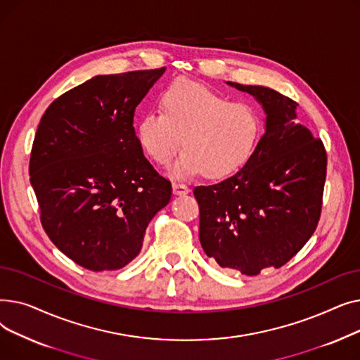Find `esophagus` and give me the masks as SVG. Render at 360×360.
<instances>
[{"label":"esophagus","instance_id":"esophagus-1","mask_svg":"<svg viewBox=\"0 0 360 360\" xmlns=\"http://www.w3.org/2000/svg\"><path fill=\"white\" fill-rule=\"evenodd\" d=\"M172 186H174V194H175V195H186L188 193L191 191L190 188H188L185 184H179V182H175Z\"/></svg>","mask_w":360,"mask_h":360}]
</instances>
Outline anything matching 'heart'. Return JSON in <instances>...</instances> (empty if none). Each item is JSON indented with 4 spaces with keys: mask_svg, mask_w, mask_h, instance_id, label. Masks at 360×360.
Listing matches in <instances>:
<instances>
[{
    "mask_svg": "<svg viewBox=\"0 0 360 360\" xmlns=\"http://www.w3.org/2000/svg\"><path fill=\"white\" fill-rule=\"evenodd\" d=\"M160 110H148L136 125L141 148L160 166L184 155L172 169L178 179L204 172L224 179L248 163L261 139L259 113L248 103L229 102L197 82L179 79L159 94ZM184 141H181V137Z\"/></svg>",
    "mask_w": 360,
    "mask_h": 360,
    "instance_id": "1",
    "label": "heart"
}]
</instances>
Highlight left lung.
Returning <instances> with one entry per match:
<instances>
[{
  "label": "left lung",
  "mask_w": 360,
  "mask_h": 360,
  "mask_svg": "<svg viewBox=\"0 0 360 360\" xmlns=\"http://www.w3.org/2000/svg\"><path fill=\"white\" fill-rule=\"evenodd\" d=\"M228 84L262 106L266 131L235 175L194 188L200 242L220 267L255 276L285 266L315 232L327 155L323 141L296 122L295 101L270 87Z\"/></svg>",
  "instance_id": "1"
}]
</instances>
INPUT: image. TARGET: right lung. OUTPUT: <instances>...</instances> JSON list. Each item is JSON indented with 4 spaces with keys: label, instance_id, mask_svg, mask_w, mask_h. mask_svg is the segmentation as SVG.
<instances>
[{
    "label": "right lung",
    "instance_id": "right-lung-1",
    "mask_svg": "<svg viewBox=\"0 0 360 360\" xmlns=\"http://www.w3.org/2000/svg\"><path fill=\"white\" fill-rule=\"evenodd\" d=\"M165 70L94 75L53 101L37 127L29 175L42 226L87 270L125 267L170 201L172 185L144 158L132 125Z\"/></svg>",
    "mask_w": 360,
    "mask_h": 360
}]
</instances>
